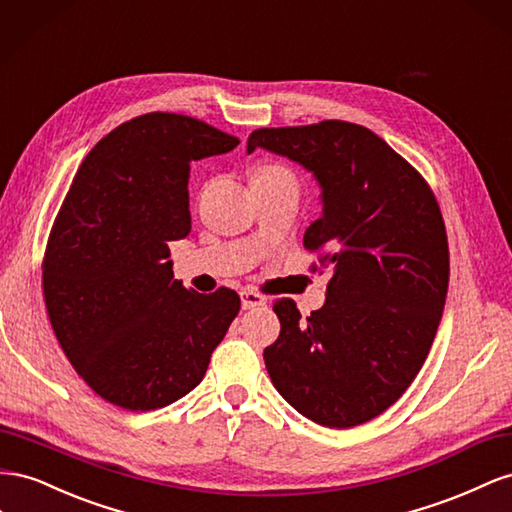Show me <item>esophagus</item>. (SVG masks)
Wrapping results in <instances>:
<instances>
[{
	"instance_id": "34e87169",
	"label": "esophagus",
	"mask_w": 512,
	"mask_h": 512,
	"mask_svg": "<svg viewBox=\"0 0 512 512\" xmlns=\"http://www.w3.org/2000/svg\"><path fill=\"white\" fill-rule=\"evenodd\" d=\"M240 300H242V309H259V306H266V296L257 294L253 289H242L240 291Z\"/></svg>"
}]
</instances>
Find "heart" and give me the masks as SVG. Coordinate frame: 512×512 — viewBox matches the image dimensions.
Masks as SVG:
<instances>
[{
  "mask_svg": "<svg viewBox=\"0 0 512 512\" xmlns=\"http://www.w3.org/2000/svg\"><path fill=\"white\" fill-rule=\"evenodd\" d=\"M276 175H294L287 167L283 165H276V163H268V165H261L253 171L251 175V182H259V180H268V178H276Z\"/></svg>",
  "mask_w": 512,
  "mask_h": 512,
  "instance_id": "1",
  "label": "heart"
}]
</instances>
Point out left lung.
I'll use <instances>...</instances> for the list:
<instances>
[{"instance_id":"left-lung-1","label":"left lung","mask_w":512,"mask_h":512,"mask_svg":"<svg viewBox=\"0 0 512 512\" xmlns=\"http://www.w3.org/2000/svg\"><path fill=\"white\" fill-rule=\"evenodd\" d=\"M266 148L315 173L324 214L304 233L313 272L332 268L324 309L274 302L281 334L264 349L274 388L317 425L349 429L414 382L440 326L448 238L427 180L377 137L343 120L259 128Z\"/></svg>"}]
</instances>
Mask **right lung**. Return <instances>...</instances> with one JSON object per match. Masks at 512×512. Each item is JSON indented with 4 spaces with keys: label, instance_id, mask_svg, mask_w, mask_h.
I'll return each instance as SVG.
<instances>
[{
    "label": "right lung",
    "instance_id": "1",
    "mask_svg": "<svg viewBox=\"0 0 512 512\" xmlns=\"http://www.w3.org/2000/svg\"><path fill=\"white\" fill-rule=\"evenodd\" d=\"M238 143L191 115H139L85 156L55 216L42 259L51 328L83 382L124 410L191 392L240 311L236 291L197 294L169 261L191 231V163Z\"/></svg>",
    "mask_w": 512,
    "mask_h": 512
}]
</instances>
